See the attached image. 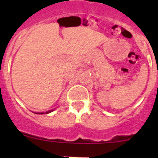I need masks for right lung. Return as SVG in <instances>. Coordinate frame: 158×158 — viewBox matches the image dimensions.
Here are the masks:
<instances>
[{
  "instance_id": "right-lung-1",
  "label": "right lung",
  "mask_w": 158,
  "mask_h": 158,
  "mask_svg": "<svg viewBox=\"0 0 158 158\" xmlns=\"http://www.w3.org/2000/svg\"><path fill=\"white\" fill-rule=\"evenodd\" d=\"M52 111H53V109H52V110H49V111H46L45 113H44V112H40V113H36V114H48V113L52 112Z\"/></svg>"
}]
</instances>
